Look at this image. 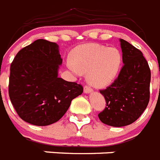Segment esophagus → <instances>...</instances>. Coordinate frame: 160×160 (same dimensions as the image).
Wrapping results in <instances>:
<instances>
[{
	"mask_svg": "<svg viewBox=\"0 0 160 160\" xmlns=\"http://www.w3.org/2000/svg\"><path fill=\"white\" fill-rule=\"evenodd\" d=\"M93 91V89L89 85H85V87H84V92L88 94V93H90Z\"/></svg>",
	"mask_w": 160,
	"mask_h": 160,
	"instance_id": "1",
	"label": "esophagus"
}]
</instances>
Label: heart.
Returning a JSON list of instances; mask_svg holds the SVG:
<instances>
[{
  "label": "heart",
  "instance_id": "heart-1",
  "mask_svg": "<svg viewBox=\"0 0 160 160\" xmlns=\"http://www.w3.org/2000/svg\"><path fill=\"white\" fill-rule=\"evenodd\" d=\"M69 70L75 74L86 72L95 86H105L116 78L121 67L122 55L118 49L99 44H85L72 51Z\"/></svg>",
  "mask_w": 160,
  "mask_h": 160
}]
</instances>
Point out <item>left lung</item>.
<instances>
[{"mask_svg":"<svg viewBox=\"0 0 160 160\" xmlns=\"http://www.w3.org/2000/svg\"><path fill=\"white\" fill-rule=\"evenodd\" d=\"M124 65L116 80L100 92L106 102L98 114L100 121L114 127L134 123L143 114L149 101L151 73L149 64L139 49L119 40Z\"/></svg>","mask_w":160,"mask_h":160,"instance_id":"left-lung-1","label":"left lung"}]
</instances>
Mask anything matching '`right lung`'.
<instances>
[{
  "label": "right lung",
  "instance_id": "1",
  "mask_svg": "<svg viewBox=\"0 0 160 160\" xmlns=\"http://www.w3.org/2000/svg\"><path fill=\"white\" fill-rule=\"evenodd\" d=\"M62 59L55 42L39 39L24 47L10 69L9 96L24 121L37 126L57 122L83 86L58 77Z\"/></svg>",
  "mask_w": 160,
  "mask_h": 160
}]
</instances>
